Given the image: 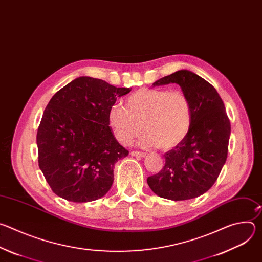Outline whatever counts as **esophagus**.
<instances>
[{
	"label": "esophagus",
	"mask_w": 262,
	"mask_h": 262,
	"mask_svg": "<svg viewBox=\"0 0 262 262\" xmlns=\"http://www.w3.org/2000/svg\"><path fill=\"white\" fill-rule=\"evenodd\" d=\"M130 156L136 157V158H145V157H146V154H144V152H138V151H132V152H130Z\"/></svg>",
	"instance_id": "34e87169"
}]
</instances>
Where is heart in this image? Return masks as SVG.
Instances as JSON below:
<instances>
[{"instance_id":"b5f03b06","label":"heart","mask_w":262,"mask_h":262,"mask_svg":"<svg viewBox=\"0 0 262 262\" xmlns=\"http://www.w3.org/2000/svg\"><path fill=\"white\" fill-rule=\"evenodd\" d=\"M107 121L115 138L123 145L132 143L143 130V147L169 149L188 136L192 125L189 98L180 91L141 89L127 97L125 107L112 105Z\"/></svg>"}]
</instances>
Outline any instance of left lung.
<instances>
[{
	"label": "left lung",
	"mask_w": 262,
	"mask_h": 262,
	"mask_svg": "<svg viewBox=\"0 0 262 262\" xmlns=\"http://www.w3.org/2000/svg\"><path fill=\"white\" fill-rule=\"evenodd\" d=\"M177 84L192 107L191 129L178 145L164 155V168L147 178L158 196L188 200L207 192L226 163L230 121L216 90L193 71L181 69L152 84Z\"/></svg>",
	"instance_id": "left-lung-1"
}]
</instances>
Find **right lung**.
Returning <instances> with one entry per match:
<instances>
[{"mask_svg": "<svg viewBox=\"0 0 262 262\" xmlns=\"http://www.w3.org/2000/svg\"><path fill=\"white\" fill-rule=\"evenodd\" d=\"M130 90L80 77L52 97L37 132V147L39 168L57 196L83 203L110 191L114 166L128 151L112 133L107 113Z\"/></svg>", "mask_w": 262, "mask_h": 262, "instance_id": "right-lung-1", "label": "right lung"}]
</instances>
